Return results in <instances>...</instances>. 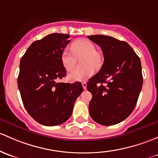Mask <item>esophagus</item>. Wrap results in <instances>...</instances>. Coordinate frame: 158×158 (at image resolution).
I'll list each match as a JSON object with an SVG mask.
<instances>
[{"instance_id": "1", "label": "esophagus", "mask_w": 158, "mask_h": 158, "mask_svg": "<svg viewBox=\"0 0 158 158\" xmlns=\"http://www.w3.org/2000/svg\"><path fill=\"white\" fill-rule=\"evenodd\" d=\"M82 87H83V89H85V90L86 87H87V83H86V82H82Z\"/></svg>"}]
</instances>
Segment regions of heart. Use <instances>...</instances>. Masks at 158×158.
I'll use <instances>...</instances> for the list:
<instances>
[{"label": "heart", "mask_w": 158, "mask_h": 158, "mask_svg": "<svg viewBox=\"0 0 158 158\" xmlns=\"http://www.w3.org/2000/svg\"><path fill=\"white\" fill-rule=\"evenodd\" d=\"M70 52L64 49L61 54V62L67 71L72 70L76 63V58L83 57L82 64L85 67L77 69L68 75L70 81H83L91 77L94 73V69H98L102 64V56L95 50V46L92 41L86 39L76 40L71 44Z\"/></svg>", "instance_id": "obj_1"}]
</instances>
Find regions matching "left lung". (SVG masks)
I'll list each match as a JSON object with an SVG mask.
<instances>
[{"mask_svg":"<svg viewBox=\"0 0 158 158\" xmlns=\"http://www.w3.org/2000/svg\"><path fill=\"white\" fill-rule=\"evenodd\" d=\"M88 38L104 55L101 69L87 83L92 94L89 114L98 123L115 125L127 119L136 105L143 83L140 59L126 41L102 35Z\"/></svg>","mask_w":158,"mask_h":158,"instance_id":"8db88e82","label":"left lung"}]
</instances>
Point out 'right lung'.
I'll return each mask as SVG.
<instances>
[{
  "instance_id": "obj_1",
  "label": "right lung",
  "mask_w": 158,
  "mask_h": 158,
  "mask_svg": "<svg viewBox=\"0 0 158 158\" xmlns=\"http://www.w3.org/2000/svg\"><path fill=\"white\" fill-rule=\"evenodd\" d=\"M67 34L53 33L34 41L21 58L17 83L29 115L44 126L53 127L71 117L82 83L57 82L66 76L61 54L69 43Z\"/></svg>"
}]
</instances>
